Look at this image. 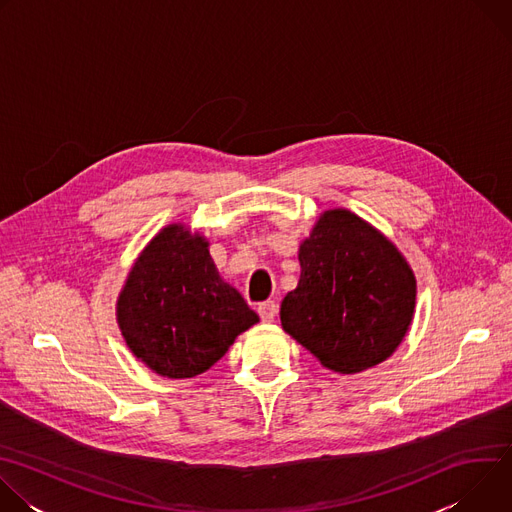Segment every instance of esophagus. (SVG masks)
<instances>
[{
  "label": "esophagus",
  "mask_w": 512,
  "mask_h": 512,
  "mask_svg": "<svg viewBox=\"0 0 512 512\" xmlns=\"http://www.w3.org/2000/svg\"><path fill=\"white\" fill-rule=\"evenodd\" d=\"M259 316H261V320H263L265 324L273 322L275 316H277V304H275V302H265V304H261V306H259Z\"/></svg>",
  "instance_id": "34e87169"
}]
</instances>
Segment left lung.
Wrapping results in <instances>:
<instances>
[{
	"label": "left lung",
	"mask_w": 512,
	"mask_h": 512,
	"mask_svg": "<svg viewBox=\"0 0 512 512\" xmlns=\"http://www.w3.org/2000/svg\"><path fill=\"white\" fill-rule=\"evenodd\" d=\"M298 259V287L281 302L283 330L340 375L387 360L409 332L417 300L415 273L395 243L358 214L330 208Z\"/></svg>",
	"instance_id": "1"
}]
</instances>
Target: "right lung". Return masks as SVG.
I'll list each match as a JSON object with an SVG mask.
<instances>
[{
    "mask_svg": "<svg viewBox=\"0 0 512 512\" xmlns=\"http://www.w3.org/2000/svg\"><path fill=\"white\" fill-rule=\"evenodd\" d=\"M208 239L184 223L166 225L131 265L117 298L127 348L160 377L208 371L259 316L218 273Z\"/></svg>",
    "mask_w": 512,
    "mask_h": 512,
    "instance_id": "1",
    "label": "right lung"
}]
</instances>
